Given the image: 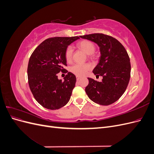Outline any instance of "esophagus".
Instances as JSON below:
<instances>
[{
    "label": "esophagus",
    "instance_id": "obj_1",
    "mask_svg": "<svg viewBox=\"0 0 154 154\" xmlns=\"http://www.w3.org/2000/svg\"><path fill=\"white\" fill-rule=\"evenodd\" d=\"M81 79V77H80V76H76V80L77 81H79Z\"/></svg>",
    "mask_w": 154,
    "mask_h": 154
}]
</instances>
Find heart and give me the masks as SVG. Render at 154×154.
Instances as JSON below:
<instances>
[{
	"instance_id": "1",
	"label": "heart",
	"mask_w": 154,
	"mask_h": 154,
	"mask_svg": "<svg viewBox=\"0 0 154 154\" xmlns=\"http://www.w3.org/2000/svg\"><path fill=\"white\" fill-rule=\"evenodd\" d=\"M78 48L87 55H91L94 53L96 50L94 44L88 40H83L78 44ZM73 54V49L71 46H69L66 49L65 53V57L67 62L71 61ZM91 69V66L88 63H76L70 68L71 72L78 76H83L85 75L88 71Z\"/></svg>"
}]
</instances>
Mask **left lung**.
Here are the masks:
<instances>
[{"instance_id": "left-lung-1", "label": "left lung", "mask_w": 154, "mask_h": 154, "mask_svg": "<svg viewBox=\"0 0 154 154\" xmlns=\"http://www.w3.org/2000/svg\"><path fill=\"white\" fill-rule=\"evenodd\" d=\"M80 37L96 43L101 54L92 72L103 76V80L100 82L88 78L85 88L88 97L101 105L114 103L123 94L130 80L131 66L127 51L118 40L109 35L94 33Z\"/></svg>"}]
</instances>
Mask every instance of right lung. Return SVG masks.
Listing matches in <instances>:
<instances>
[{"mask_svg": "<svg viewBox=\"0 0 154 154\" xmlns=\"http://www.w3.org/2000/svg\"><path fill=\"white\" fill-rule=\"evenodd\" d=\"M80 37H54L46 39L32 53L27 67L30 90L39 104L50 110L66 105L75 87V75L68 72L65 53L68 46ZM60 71L68 74L62 81L57 78Z\"/></svg>", "mask_w": 154, "mask_h": 154, "instance_id": "1", "label": "right lung"}]
</instances>
